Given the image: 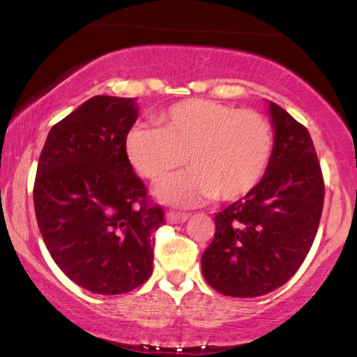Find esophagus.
Listing matches in <instances>:
<instances>
[{
  "label": "esophagus",
  "instance_id": "obj_1",
  "mask_svg": "<svg viewBox=\"0 0 357 357\" xmlns=\"http://www.w3.org/2000/svg\"><path fill=\"white\" fill-rule=\"evenodd\" d=\"M190 215L188 213H179V211H167L166 213V221L167 223H184Z\"/></svg>",
  "mask_w": 357,
  "mask_h": 357
}]
</instances>
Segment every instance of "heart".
Returning a JSON list of instances; mask_svg holds the SVG:
<instances>
[{"instance_id":"1","label":"heart","mask_w":357,"mask_h":357,"mask_svg":"<svg viewBox=\"0 0 357 357\" xmlns=\"http://www.w3.org/2000/svg\"><path fill=\"white\" fill-rule=\"evenodd\" d=\"M273 146V127L260 112L206 99L178 102L159 127L134 126L126 137L130 165L151 183L165 181L188 159L192 171L158 188L162 202L179 206L247 196L267 173Z\"/></svg>"}]
</instances>
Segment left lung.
Segmentation results:
<instances>
[{"label": "left lung", "mask_w": 357, "mask_h": 357, "mask_svg": "<svg viewBox=\"0 0 357 357\" xmlns=\"http://www.w3.org/2000/svg\"><path fill=\"white\" fill-rule=\"evenodd\" d=\"M275 146L264 179L215 215L202 257L216 292L258 297L284 285L312 247L324 206V178L309 130L270 102Z\"/></svg>", "instance_id": "left-lung-1"}]
</instances>
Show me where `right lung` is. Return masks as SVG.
Here are the masks:
<instances>
[{"label":"right lung","instance_id":"1","mask_svg":"<svg viewBox=\"0 0 357 357\" xmlns=\"http://www.w3.org/2000/svg\"><path fill=\"white\" fill-rule=\"evenodd\" d=\"M136 99L97 96L56 122L40 154L35 215L61 272L93 294L116 296L153 273V233L165 210L126 153Z\"/></svg>","mask_w":357,"mask_h":357}]
</instances>
